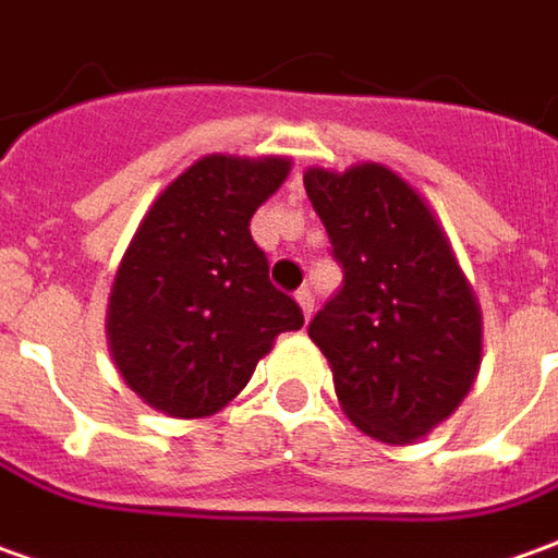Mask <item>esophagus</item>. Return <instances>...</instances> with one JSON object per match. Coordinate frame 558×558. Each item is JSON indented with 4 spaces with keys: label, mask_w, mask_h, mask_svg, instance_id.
<instances>
[{
    "label": "esophagus",
    "mask_w": 558,
    "mask_h": 558,
    "mask_svg": "<svg viewBox=\"0 0 558 558\" xmlns=\"http://www.w3.org/2000/svg\"><path fill=\"white\" fill-rule=\"evenodd\" d=\"M295 302L302 305V314H305V317H311V311H314V293H311L308 287H302V290L295 293Z\"/></svg>",
    "instance_id": "34e87169"
}]
</instances>
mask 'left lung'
Listing matches in <instances>:
<instances>
[{
	"label": "left lung",
	"instance_id": "8db88e82",
	"mask_svg": "<svg viewBox=\"0 0 558 558\" xmlns=\"http://www.w3.org/2000/svg\"><path fill=\"white\" fill-rule=\"evenodd\" d=\"M342 265V287L308 324L336 397L363 434L412 442L449 418L480 369L483 317L418 192L381 165L305 173Z\"/></svg>",
	"mask_w": 558,
	"mask_h": 558
}]
</instances>
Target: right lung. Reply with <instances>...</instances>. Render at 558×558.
Listing matches in <instances>:
<instances>
[{"label":"right lung","mask_w":558,"mask_h":558,"mask_svg":"<svg viewBox=\"0 0 558 558\" xmlns=\"http://www.w3.org/2000/svg\"><path fill=\"white\" fill-rule=\"evenodd\" d=\"M287 170V158L207 155L140 222L106 324L121 378L158 412L214 415L244 390L275 336L305 324L250 234Z\"/></svg>","instance_id":"1"}]
</instances>
